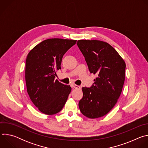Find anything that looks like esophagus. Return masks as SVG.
<instances>
[{
	"label": "esophagus",
	"mask_w": 148,
	"mask_h": 148,
	"mask_svg": "<svg viewBox=\"0 0 148 148\" xmlns=\"http://www.w3.org/2000/svg\"><path fill=\"white\" fill-rule=\"evenodd\" d=\"M72 87L75 88H80V87L76 85V84H72Z\"/></svg>",
	"instance_id": "esophagus-1"
}]
</instances>
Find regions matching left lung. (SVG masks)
Instances as JSON below:
<instances>
[{"instance_id": "left-lung-1", "label": "left lung", "mask_w": 148, "mask_h": 148, "mask_svg": "<svg viewBox=\"0 0 148 148\" xmlns=\"http://www.w3.org/2000/svg\"><path fill=\"white\" fill-rule=\"evenodd\" d=\"M90 73L97 78L91 87H82L78 106L81 113L94 119L107 114L118 101L125 81L126 64L110 45L102 41L78 40Z\"/></svg>"}]
</instances>
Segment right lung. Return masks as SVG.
Instances as JSON below:
<instances>
[{
    "instance_id": "right-lung-1",
    "label": "right lung",
    "mask_w": 148,
    "mask_h": 148,
    "mask_svg": "<svg viewBox=\"0 0 148 148\" xmlns=\"http://www.w3.org/2000/svg\"><path fill=\"white\" fill-rule=\"evenodd\" d=\"M77 40L49 38L36 46L26 60L27 93L38 110L46 115L59 112L64 106L71 87L55 80L64 54Z\"/></svg>"
}]
</instances>
